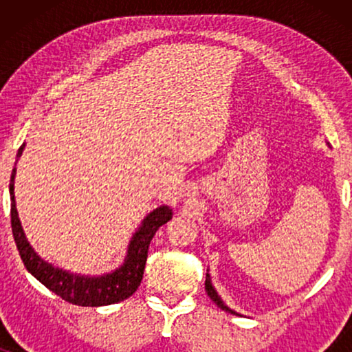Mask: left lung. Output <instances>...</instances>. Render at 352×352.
Returning <instances> with one entry per match:
<instances>
[{"mask_svg": "<svg viewBox=\"0 0 352 352\" xmlns=\"http://www.w3.org/2000/svg\"><path fill=\"white\" fill-rule=\"evenodd\" d=\"M205 290H206V293H208V296L211 298V300H213L216 305H218L221 309L223 311H226V312H230V314H237V312H234L232 309H229L228 306L224 305L223 301H221V298L218 296V293H216V290L213 288V285H211V282H210V277L206 276V280H205Z\"/></svg>", "mask_w": 352, "mask_h": 352, "instance_id": "obj_1", "label": "left lung"}]
</instances>
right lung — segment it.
<instances>
[{"mask_svg":"<svg viewBox=\"0 0 352 352\" xmlns=\"http://www.w3.org/2000/svg\"><path fill=\"white\" fill-rule=\"evenodd\" d=\"M23 151V146L19 148L17 157ZM14 176H16V168L12 170L11 184H9V194H11V228L12 235L16 240L19 254H21L23 266L27 271L36 277L43 285L54 292L62 300L72 302L76 306H107L113 302L123 301L133 295L141 285L144 267L147 261L148 245L152 237L155 235L158 228L166 224L171 219V210L168 206H160L153 210L129 243L128 256L124 264L117 271L107 276L100 277H85L74 276L62 269H57L38 256L33 248L28 245L25 234H23L21 221H19L16 200H14Z\"/></svg>","mask_w":352,"mask_h":352,"instance_id":"add662e5","label":"right lung"}]
</instances>
